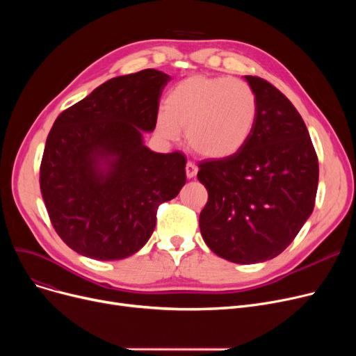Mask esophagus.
Wrapping results in <instances>:
<instances>
[{
  "instance_id": "obj_1",
  "label": "esophagus",
  "mask_w": 356,
  "mask_h": 356,
  "mask_svg": "<svg viewBox=\"0 0 356 356\" xmlns=\"http://www.w3.org/2000/svg\"><path fill=\"white\" fill-rule=\"evenodd\" d=\"M196 175H197V167L193 163L188 161V164H186V176H188V179H193Z\"/></svg>"
}]
</instances>
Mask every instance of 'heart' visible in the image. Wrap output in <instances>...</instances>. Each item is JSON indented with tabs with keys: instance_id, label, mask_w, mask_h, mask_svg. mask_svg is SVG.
<instances>
[{
	"instance_id": "b5f03b06",
	"label": "heart",
	"mask_w": 356,
	"mask_h": 356,
	"mask_svg": "<svg viewBox=\"0 0 356 356\" xmlns=\"http://www.w3.org/2000/svg\"><path fill=\"white\" fill-rule=\"evenodd\" d=\"M258 115L254 89L239 79L196 74L179 82L156 117L161 138L176 141L186 128V141L207 159H228L250 141Z\"/></svg>"
}]
</instances>
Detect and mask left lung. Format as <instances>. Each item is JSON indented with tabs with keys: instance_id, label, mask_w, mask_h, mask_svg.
I'll return each mask as SVG.
<instances>
[{
	"instance_id": "1",
	"label": "left lung",
	"mask_w": 356,
	"mask_h": 356,
	"mask_svg": "<svg viewBox=\"0 0 356 356\" xmlns=\"http://www.w3.org/2000/svg\"><path fill=\"white\" fill-rule=\"evenodd\" d=\"M244 78L258 99L255 129L235 156L199 164L209 196L199 228L218 257L255 264L282 254L312 215L319 161L294 105L270 82Z\"/></svg>"
}]
</instances>
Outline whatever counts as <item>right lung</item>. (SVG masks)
Listing matches in <instances>:
<instances>
[{
    "label": "right lung",
    "mask_w": 356,
    "mask_h": 356,
    "mask_svg": "<svg viewBox=\"0 0 356 356\" xmlns=\"http://www.w3.org/2000/svg\"><path fill=\"white\" fill-rule=\"evenodd\" d=\"M172 78L145 69L112 78L56 118L40 165V191L54 231L83 257L122 259L156 228L157 209L186 183L181 153H154L152 133Z\"/></svg>",
    "instance_id": "1"
}]
</instances>
